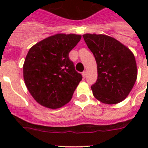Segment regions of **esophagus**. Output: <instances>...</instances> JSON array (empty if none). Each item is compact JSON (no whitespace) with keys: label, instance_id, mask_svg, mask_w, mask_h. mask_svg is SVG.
Returning <instances> with one entry per match:
<instances>
[{"label":"esophagus","instance_id":"1","mask_svg":"<svg viewBox=\"0 0 148 148\" xmlns=\"http://www.w3.org/2000/svg\"><path fill=\"white\" fill-rule=\"evenodd\" d=\"M82 76H83L84 78H85L86 76H87V71H84L83 73H82Z\"/></svg>","mask_w":148,"mask_h":148}]
</instances>
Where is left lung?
Listing matches in <instances>:
<instances>
[{
    "mask_svg": "<svg viewBox=\"0 0 148 148\" xmlns=\"http://www.w3.org/2000/svg\"><path fill=\"white\" fill-rule=\"evenodd\" d=\"M83 37L97 62V80L91 86L93 95L107 104L121 102L128 96L137 80L134 53L110 36L85 34Z\"/></svg>",
    "mask_w": 148,
    "mask_h": 148,
    "instance_id": "8db88e82",
    "label": "left lung"
}]
</instances>
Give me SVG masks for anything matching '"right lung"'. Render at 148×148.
<instances>
[{
    "instance_id": "1",
    "label": "right lung",
    "mask_w": 148,
    "mask_h": 148,
    "mask_svg": "<svg viewBox=\"0 0 148 148\" xmlns=\"http://www.w3.org/2000/svg\"><path fill=\"white\" fill-rule=\"evenodd\" d=\"M81 38L80 34H57L29 50L23 66L24 80L40 105L57 109L72 98L82 76L75 71L68 56Z\"/></svg>"
}]
</instances>
